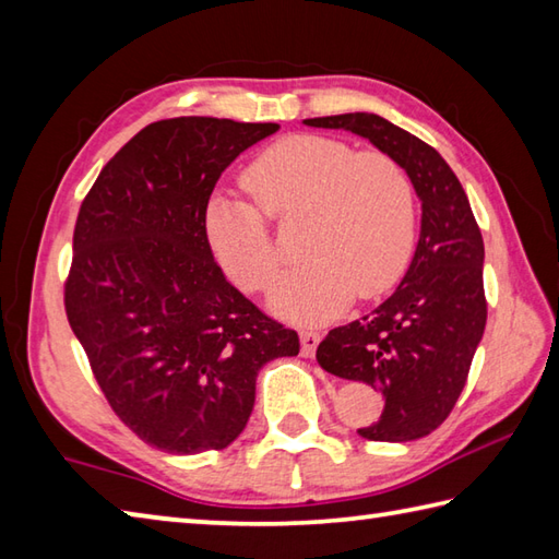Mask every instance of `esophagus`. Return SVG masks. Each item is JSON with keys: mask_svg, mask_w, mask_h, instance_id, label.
I'll list each match as a JSON object with an SVG mask.
<instances>
[{"mask_svg": "<svg viewBox=\"0 0 559 559\" xmlns=\"http://www.w3.org/2000/svg\"><path fill=\"white\" fill-rule=\"evenodd\" d=\"M319 341H322V336H319L317 331H312V329H302L300 331V348H302L305 358H314Z\"/></svg>", "mask_w": 559, "mask_h": 559, "instance_id": "esophagus-1", "label": "esophagus"}]
</instances>
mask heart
<instances>
[{"mask_svg": "<svg viewBox=\"0 0 559 559\" xmlns=\"http://www.w3.org/2000/svg\"><path fill=\"white\" fill-rule=\"evenodd\" d=\"M252 199L213 194L204 209L211 252L245 293H264L281 264L269 223L302 221L298 269L271 293L290 322L317 324L386 293L415 247V187L384 151H355L341 139L290 134L259 153L242 173Z\"/></svg>", "mask_w": 559, "mask_h": 559, "instance_id": "b5f03b06", "label": "heart"}]
</instances>
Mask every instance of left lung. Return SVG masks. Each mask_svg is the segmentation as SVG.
<instances>
[{"mask_svg":"<svg viewBox=\"0 0 559 559\" xmlns=\"http://www.w3.org/2000/svg\"><path fill=\"white\" fill-rule=\"evenodd\" d=\"M346 129L394 156L423 201L420 240L401 286L382 305L319 343L326 372L382 391L379 420L360 427L372 442L430 435L456 406L488 322L483 235L459 177L439 153L372 112L305 120Z\"/></svg>","mask_w":559,"mask_h":559,"instance_id":"8db88e82","label":"left lung"}]
</instances>
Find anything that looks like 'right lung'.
<instances>
[{"label":"right lung","instance_id":"obj_1","mask_svg":"<svg viewBox=\"0 0 559 559\" xmlns=\"http://www.w3.org/2000/svg\"><path fill=\"white\" fill-rule=\"evenodd\" d=\"M276 129L153 122L115 153L79 209L69 326L117 418L168 454L228 447L254 408L261 367L300 353L293 329L225 278L204 233L223 170Z\"/></svg>","mask_w":559,"mask_h":559}]
</instances>
